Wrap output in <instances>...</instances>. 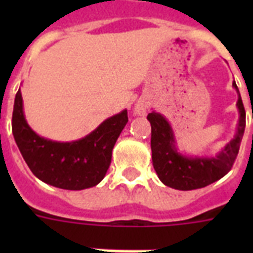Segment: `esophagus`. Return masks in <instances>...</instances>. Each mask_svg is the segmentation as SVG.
Returning <instances> with one entry per match:
<instances>
[{"mask_svg": "<svg viewBox=\"0 0 253 253\" xmlns=\"http://www.w3.org/2000/svg\"><path fill=\"white\" fill-rule=\"evenodd\" d=\"M147 109H148V102L146 98H139L134 106V113L136 115L144 117L147 114Z\"/></svg>", "mask_w": 253, "mask_h": 253, "instance_id": "esophagus-1", "label": "esophagus"}]
</instances>
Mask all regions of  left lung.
Masks as SVG:
<instances>
[{
  "label": "left lung",
  "mask_w": 253,
  "mask_h": 253,
  "mask_svg": "<svg viewBox=\"0 0 253 253\" xmlns=\"http://www.w3.org/2000/svg\"><path fill=\"white\" fill-rule=\"evenodd\" d=\"M232 86L239 95L236 102L239 110L238 130L234 139L211 158L181 154L168 121L156 111L147 115L151 123L152 164L163 184L177 190H193L205 188L230 172L239 152L246 128V110L235 81L232 83Z\"/></svg>",
  "instance_id": "8db88e82"
}]
</instances>
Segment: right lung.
<instances>
[{"instance_id":"add662e5","label":"right lung","mask_w":253,"mask_h":253,"mask_svg":"<svg viewBox=\"0 0 253 253\" xmlns=\"http://www.w3.org/2000/svg\"><path fill=\"white\" fill-rule=\"evenodd\" d=\"M128 122L127 110L103 121L94 131L75 142H53L35 132L23 113L21 90L14 101L13 135L31 172L48 185L83 190L99 184L111 163L117 139Z\"/></svg>"}]
</instances>
